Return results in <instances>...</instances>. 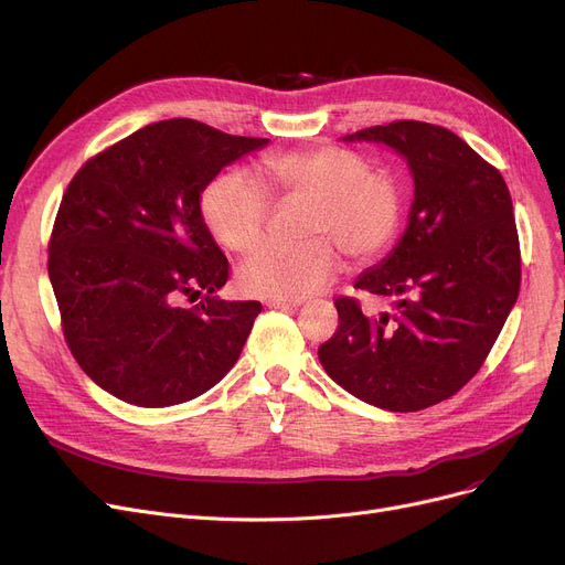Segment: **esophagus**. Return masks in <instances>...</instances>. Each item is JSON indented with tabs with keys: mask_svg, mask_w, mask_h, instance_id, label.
<instances>
[{
	"mask_svg": "<svg viewBox=\"0 0 565 565\" xmlns=\"http://www.w3.org/2000/svg\"><path fill=\"white\" fill-rule=\"evenodd\" d=\"M265 307L267 309H298L300 302H295V300H267Z\"/></svg>",
	"mask_w": 565,
	"mask_h": 565,
	"instance_id": "34e87169",
	"label": "esophagus"
}]
</instances>
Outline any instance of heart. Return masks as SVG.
I'll use <instances>...</instances> for the list:
<instances>
[{
	"mask_svg": "<svg viewBox=\"0 0 565 565\" xmlns=\"http://www.w3.org/2000/svg\"><path fill=\"white\" fill-rule=\"evenodd\" d=\"M273 199L309 205V243H267L237 265V288L267 300H302L320 292L339 273L335 246L350 263H369L392 245L401 224L394 178L369 171L360 156L332 146L267 156L254 175L222 173L203 192L201 213L224 249L247 252L260 241Z\"/></svg>",
	"mask_w": 565,
	"mask_h": 565,
	"instance_id": "b5f03b06",
	"label": "heart"
}]
</instances>
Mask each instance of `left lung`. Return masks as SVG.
<instances>
[{"instance_id":"8db88e82","label":"left lung","mask_w":565,"mask_h":565,"mask_svg":"<svg viewBox=\"0 0 565 565\" xmlns=\"http://www.w3.org/2000/svg\"><path fill=\"white\" fill-rule=\"evenodd\" d=\"M343 141L396 151L414 199L396 247L354 281L394 309L366 316L358 300L339 298V330L318 360L360 401L417 412L477 375L518 302L513 201L501 173L447 128L396 121Z\"/></svg>"}]
</instances>
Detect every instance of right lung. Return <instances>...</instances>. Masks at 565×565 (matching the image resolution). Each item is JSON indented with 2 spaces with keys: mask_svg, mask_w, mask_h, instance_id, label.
Masks as SVG:
<instances>
[{
  "mask_svg": "<svg viewBox=\"0 0 565 565\" xmlns=\"http://www.w3.org/2000/svg\"><path fill=\"white\" fill-rule=\"evenodd\" d=\"M267 141L169 118L75 173L47 273L73 358L111 396L139 407L185 403L241 358L263 307L220 300L228 260L203 222L201 192ZM199 294L196 308L180 305Z\"/></svg>",
  "mask_w": 565,
  "mask_h": 565,
  "instance_id": "obj_1",
  "label": "right lung"
}]
</instances>
